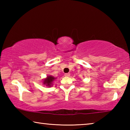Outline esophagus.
Segmentation results:
<instances>
[{
  "instance_id": "esophagus-1",
  "label": "esophagus",
  "mask_w": 130,
  "mask_h": 130,
  "mask_svg": "<svg viewBox=\"0 0 130 130\" xmlns=\"http://www.w3.org/2000/svg\"><path fill=\"white\" fill-rule=\"evenodd\" d=\"M69 76H70V73H65V76H66V77H69Z\"/></svg>"
}]
</instances>
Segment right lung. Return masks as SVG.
Here are the masks:
<instances>
[{
	"instance_id": "obj_1",
	"label": "right lung",
	"mask_w": 130,
	"mask_h": 130,
	"mask_svg": "<svg viewBox=\"0 0 130 130\" xmlns=\"http://www.w3.org/2000/svg\"><path fill=\"white\" fill-rule=\"evenodd\" d=\"M56 78V77H54V76H53L52 75L47 76L46 77L43 79L42 83L43 85H46V87H51L53 86V82Z\"/></svg>"
}]
</instances>
